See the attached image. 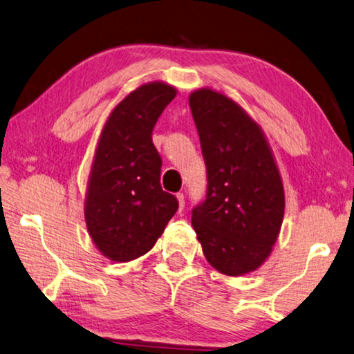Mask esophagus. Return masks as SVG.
I'll return each instance as SVG.
<instances>
[{
	"label": "esophagus",
	"mask_w": 354,
	"mask_h": 354,
	"mask_svg": "<svg viewBox=\"0 0 354 354\" xmlns=\"http://www.w3.org/2000/svg\"><path fill=\"white\" fill-rule=\"evenodd\" d=\"M178 198V205H179V211L184 209V194H176Z\"/></svg>",
	"instance_id": "34e87169"
}]
</instances>
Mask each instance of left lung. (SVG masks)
<instances>
[{"instance_id": "left-lung-1", "label": "left lung", "mask_w": 354, "mask_h": 354, "mask_svg": "<svg viewBox=\"0 0 354 354\" xmlns=\"http://www.w3.org/2000/svg\"><path fill=\"white\" fill-rule=\"evenodd\" d=\"M207 170L206 200L192 227L207 263L238 277L271 255L283 222L285 194L265 132L243 106L211 88L190 93Z\"/></svg>"}]
</instances>
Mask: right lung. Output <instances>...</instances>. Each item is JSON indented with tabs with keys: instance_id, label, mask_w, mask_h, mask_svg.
<instances>
[{
	"instance_id": "add662e5",
	"label": "right lung",
	"mask_w": 354,
	"mask_h": 354,
	"mask_svg": "<svg viewBox=\"0 0 354 354\" xmlns=\"http://www.w3.org/2000/svg\"><path fill=\"white\" fill-rule=\"evenodd\" d=\"M178 89L164 82L140 85L118 104L100 132L85 195L93 244L111 261L126 263L154 248L178 200L160 187L162 160L153 129Z\"/></svg>"
}]
</instances>
